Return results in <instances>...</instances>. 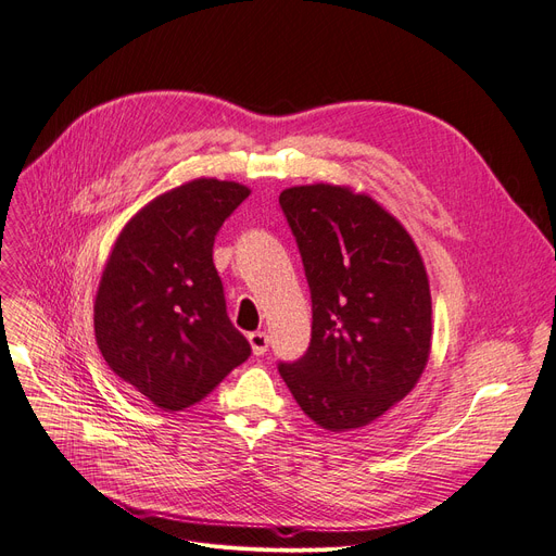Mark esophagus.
I'll use <instances>...</instances> for the list:
<instances>
[{"label": "esophagus", "mask_w": 556, "mask_h": 556, "mask_svg": "<svg viewBox=\"0 0 556 556\" xmlns=\"http://www.w3.org/2000/svg\"><path fill=\"white\" fill-rule=\"evenodd\" d=\"M247 339H250L254 355H265L267 353V343H270V339H267L265 332H252Z\"/></svg>", "instance_id": "1"}]
</instances>
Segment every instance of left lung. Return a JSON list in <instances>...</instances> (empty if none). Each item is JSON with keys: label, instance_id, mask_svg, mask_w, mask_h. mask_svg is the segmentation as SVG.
<instances>
[{"label": "left lung", "instance_id": "1", "mask_svg": "<svg viewBox=\"0 0 556 556\" xmlns=\"http://www.w3.org/2000/svg\"><path fill=\"white\" fill-rule=\"evenodd\" d=\"M312 289V343L279 364L302 413L341 433L382 417L419 382L433 337L424 258L405 226L345 185L279 194Z\"/></svg>", "mask_w": 556, "mask_h": 556}]
</instances>
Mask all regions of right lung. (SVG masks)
<instances>
[{
	"instance_id": "add662e5",
	"label": "right lung",
	"mask_w": 556,
	"mask_h": 556,
	"mask_svg": "<svg viewBox=\"0 0 556 556\" xmlns=\"http://www.w3.org/2000/svg\"><path fill=\"white\" fill-rule=\"evenodd\" d=\"M250 197L236 180L194 178L123 226L93 302L108 366L164 413L208 396L252 348L226 316L213 242Z\"/></svg>"
}]
</instances>
